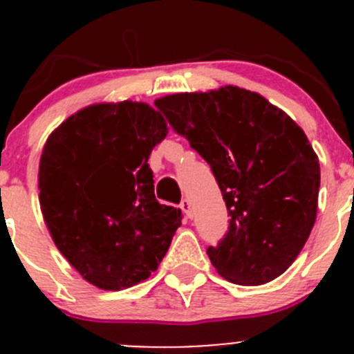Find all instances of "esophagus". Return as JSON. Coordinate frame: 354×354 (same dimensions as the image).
Returning a JSON list of instances; mask_svg holds the SVG:
<instances>
[{"label": "esophagus", "mask_w": 354, "mask_h": 354, "mask_svg": "<svg viewBox=\"0 0 354 354\" xmlns=\"http://www.w3.org/2000/svg\"><path fill=\"white\" fill-rule=\"evenodd\" d=\"M180 207H181V210L187 214V217H192V202H190V200L183 198V200H181Z\"/></svg>", "instance_id": "esophagus-1"}]
</instances>
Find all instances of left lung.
<instances>
[{
    "mask_svg": "<svg viewBox=\"0 0 354 354\" xmlns=\"http://www.w3.org/2000/svg\"><path fill=\"white\" fill-rule=\"evenodd\" d=\"M154 104L207 160L226 202L230 227L207 248L217 272L245 286L281 276L317 217L320 166L305 131L260 94L233 85Z\"/></svg>",
    "mask_w": 354,
    "mask_h": 354,
    "instance_id": "left-lung-1",
    "label": "left lung"
}]
</instances>
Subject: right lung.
Masks as SVG:
<instances>
[{"instance_id":"1","label":"right lung","mask_w":354,"mask_h":354,"mask_svg":"<svg viewBox=\"0 0 354 354\" xmlns=\"http://www.w3.org/2000/svg\"><path fill=\"white\" fill-rule=\"evenodd\" d=\"M164 118L144 102L95 104L59 124L39 164V200L63 257L85 281L120 291L147 279L181 226L154 195L152 149Z\"/></svg>"}]
</instances>
